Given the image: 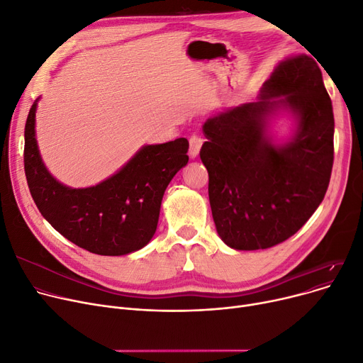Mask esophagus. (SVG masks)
<instances>
[{
	"label": "esophagus",
	"mask_w": 363,
	"mask_h": 363,
	"mask_svg": "<svg viewBox=\"0 0 363 363\" xmlns=\"http://www.w3.org/2000/svg\"><path fill=\"white\" fill-rule=\"evenodd\" d=\"M201 145H203V140L199 135H193L189 138V157L196 159L199 156Z\"/></svg>",
	"instance_id": "34e87169"
}]
</instances>
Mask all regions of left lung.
Returning <instances> with one entry per match:
<instances>
[{"mask_svg":"<svg viewBox=\"0 0 363 363\" xmlns=\"http://www.w3.org/2000/svg\"><path fill=\"white\" fill-rule=\"evenodd\" d=\"M295 119L290 139L277 143L270 121ZM200 159L220 240L234 250L269 249L309 220L325 197L334 162V113L311 55L282 60L259 100L228 108L203 125Z\"/></svg>","mask_w":363,"mask_h":363,"instance_id":"8db88e82","label":"left lung"}]
</instances>
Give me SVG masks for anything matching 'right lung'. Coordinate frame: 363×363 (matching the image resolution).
Here are the masks:
<instances>
[{"label": "right lung", "instance_id": "obj_1", "mask_svg": "<svg viewBox=\"0 0 363 363\" xmlns=\"http://www.w3.org/2000/svg\"><path fill=\"white\" fill-rule=\"evenodd\" d=\"M32 104L25 126V174L30 196L55 231L81 249L123 256L145 247L157 230L169 182L188 163V141L143 145L116 174L103 182L72 188L45 167L35 133Z\"/></svg>", "mask_w": 363, "mask_h": 363}]
</instances>
